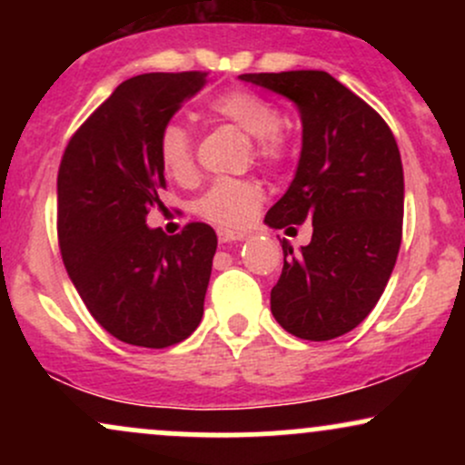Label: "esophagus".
Instances as JSON below:
<instances>
[{"mask_svg":"<svg viewBox=\"0 0 465 465\" xmlns=\"http://www.w3.org/2000/svg\"><path fill=\"white\" fill-rule=\"evenodd\" d=\"M218 240L221 242H236V240H242L247 233L244 232H236V229H225V227H218Z\"/></svg>","mask_w":465,"mask_h":465,"instance_id":"34e87169","label":"esophagus"}]
</instances>
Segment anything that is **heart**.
<instances>
[{
  "label": "heart",
  "instance_id": "1",
  "mask_svg": "<svg viewBox=\"0 0 465 465\" xmlns=\"http://www.w3.org/2000/svg\"><path fill=\"white\" fill-rule=\"evenodd\" d=\"M210 111L253 137V154L269 168H280L292 154V140L282 126V111L264 95L244 87L221 92L210 100ZM159 159L173 179L188 183L194 179V135L177 120L165 122L157 140ZM264 190L258 181L221 177L212 181L196 199L194 212L225 229H240L253 218Z\"/></svg>",
  "mask_w": 465,
  "mask_h": 465
}]
</instances>
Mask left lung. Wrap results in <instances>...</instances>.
<instances>
[{
	"mask_svg": "<svg viewBox=\"0 0 465 465\" xmlns=\"http://www.w3.org/2000/svg\"><path fill=\"white\" fill-rule=\"evenodd\" d=\"M297 104L303 146L286 194L266 212L275 229L312 223L311 244L282 240L284 269L271 312L286 332L330 341L373 311L402 242L404 174L396 137L365 100L319 69L242 74Z\"/></svg>",
	"mask_w": 465,
	"mask_h": 465,
	"instance_id": "1",
	"label": "left lung"
}]
</instances>
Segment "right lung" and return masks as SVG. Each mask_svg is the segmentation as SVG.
<instances>
[{
	"instance_id": "1",
	"label": "right lung",
	"mask_w": 465,
	"mask_h": 465,
	"mask_svg": "<svg viewBox=\"0 0 465 465\" xmlns=\"http://www.w3.org/2000/svg\"><path fill=\"white\" fill-rule=\"evenodd\" d=\"M207 72L129 78L69 137L58 165L56 232L63 264L92 317L115 339L163 350L194 332L210 284L216 233L188 223L148 229L163 207L157 140Z\"/></svg>"
}]
</instances>
